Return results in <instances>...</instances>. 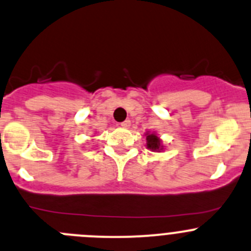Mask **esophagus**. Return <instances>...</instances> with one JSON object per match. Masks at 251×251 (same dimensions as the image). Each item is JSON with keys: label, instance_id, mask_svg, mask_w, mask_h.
<instances>
[{"label": "esophagus", "instance_id": "esophagus-1", "mask_svg": "<svg viewBox=\"0 0 251 251\" xmlns=\"http://www.w3.org/2000/svg\"><path fill=\"white\" fill-rule=\"evenodd\" d=\"M130 126H131L130 120H125L124 123H121V127H124V128H127V127H130Z\"/></svg>", "mask_w": 251, "mask_h": 251}]
</instances>
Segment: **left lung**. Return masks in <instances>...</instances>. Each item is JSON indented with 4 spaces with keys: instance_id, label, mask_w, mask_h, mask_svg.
Listing matches in <instances>:
<instances>
[{
    "instance_id": "obj_1",
    "label": "left lung",
    "mask_w": 251,
    "mask_h": 251,
    "mask_svg": "<svg viewBox=\"0 0 251 251\" xmlns=\"http://www.w3.org/2000/svg\"><path fill=\"white\" fill-rule=\"evenodd\" d=\"M146 140H147V148L148 150H151L152 152H160V151L163 150V146L162 143H160V140L158 136H155V133H148L147 132V137H146Z\"/></svg>"
}]
</instances>
